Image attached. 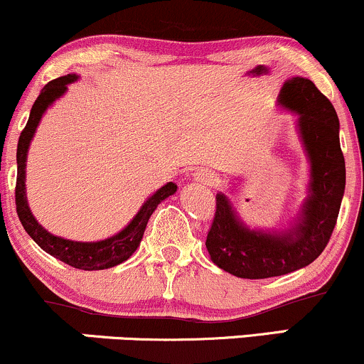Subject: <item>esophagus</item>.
<instances>
[{
	"label": "esophagus",
	"instance_id": "34e87169",
	"mask_svg": "<svg viewBox=\"0 0 364 364\" xmlns=\"http://www.w3.org/2000/svg\"><path fill=\"white\" fill-rule=\"evenodd\" d=\"M193 181L198 185H212L215 181V174L210 169H198L193 173Z\"/></svg>",
	"mask_w": 364,
	"mask_h": 364
}]
</instances>
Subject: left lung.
Listing matches in <instances>:
<instances>
[{
    "label": "left lung",
    "mask_w": 364,
    "mask_h": 364,
    "mask_svg": "<svg viewBox=\"0 0 364 364\" xmlns=\"http://www.w3.org/2000/svg\"><path fill=\"white\" fill-rule=\"evenodd\" d=\"M279 107L294 112L296 132L310 164V181L298 214L284 229L250 228L229 196L219 191L205 246L219 269L241 279H267L310 265L327 246L346 188L339 118L315 83L292 77L282 85Z\"/></svg>",
    "instance_id": "1"
}]
</instances>
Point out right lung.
<instances>
[{"label": "right lung", "mask_w": 364, "mask_h": 364, "mask_svg": "<svg viewBox=\"0 0 364 364\" xmlns=\"http://www.w3.org/2000/svg\"><path fill=\"white\" fill-rule=\"evenodd\" d=\"M78 75L70 73L65 77L56 78V80L49 82L48 85L41 90L39 97L34 102L28 116L27 124H25L22 135L18 139V147H16V188H15V203H16V214H18L20 223L27 235L36 241L46 253L58 260L68 263L70 267L80 270H104L111 269V267L119 265V263L127 262L136 248L140 246L141 237H144L145 228L150 215L154 214L159 203L166 200L168 196L174 195L178 190L176 183H168V185L161 186L157 191H154L136 212V215L129 220L128 225H124L119 232L114 236L106 237L101 241H72L65 240L61 236H54L48 229L37 223V219L32 215L31 207L27 202V191H25V166H27V154L31 141L34 139L36 129L39 127L41 119H43L44 112L48 107H51L54 101L66 94L70 83L77 82Z\"/></svg>", "instance_id": "right-lung-1"}]
</instances>
